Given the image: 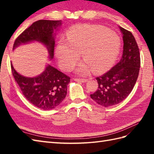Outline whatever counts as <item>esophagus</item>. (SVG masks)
I'll list each match as a JSON object with an SVG mask.
<instances>
[{
  "label": "esophagus",
  "instance_id": "34e87169",
  "mask_svg": "<svg viewBox=\"0 0 154 154\" xmlns=\"http://www.w3.org/2000/svg\"><path fill=\"white\" fill-rule=\"evenodd\" d=\"M74 81H77V82H80V83H86L88 81V79H74Z\"/></svg>",
  "mask_w": 154,
  "mask_h": 154
}]
</instances>
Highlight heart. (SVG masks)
<instances>
[{
	"mask_svg": "<svg viewBox=\"0 0 154 154\" xmlns=\"http://www.w3.org/2000/svg\"><path fill=\"white\" fill-rule=\"evenodd\" d=\"M120 41L113 31L96 25H77L72 27L66 40H61L55 48L59 65L63 71L70 70L82 54L84 61L75 69L79 75L93 70L102 73L112 66L119 54Z\"/></svg>",
	"mask_w": 154,
	"mask_h": 154,
	"instance_id": "obj_1",
	"label": "heart"
}]
</instances>
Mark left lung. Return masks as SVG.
<instances>
[{
  "label": "left lung",
  "mask_w": 154,
  "mask_h": 154,
  "mask_svg": "<svg viewBox=\"0 0 154 154\" xmlns=\"http://www.w3.org/2000/svg\"><path fill=\"white\" fill-rule=\"evenodd\" d=\"M119 28L124 43L121 60L107 73L96 78L99 87L91 94V99L104 107L115 105L125 99L132 91L139 74L140 57L135 38L130 32Z\"/></svg>",
  "instance_id": "1"
}]
</instances>
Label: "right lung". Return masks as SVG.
<instances>
[{"instance_id":"right-lung-1","label":"right lung","mask_w":154,"mask_h":154,"mask_svg":"<svg viewBox=\"0 0 154 154\" xmlns=\"http://www.w3.org/2000/svg\"><path fill=\"white\" fill-rule=\"evenodd\" d=\"M61 24V20H40L34 22L16 38L13 50L22 44L38 42L46 48L49 60H52L56 35L54 31H58ZM11 69L23 95L39 109L45 110L54 109L60 105L67 95L70 77L50 64L45 65L41 74L33 77H25L18 73L12 63Z\"/></svg>"}]
</instances>
